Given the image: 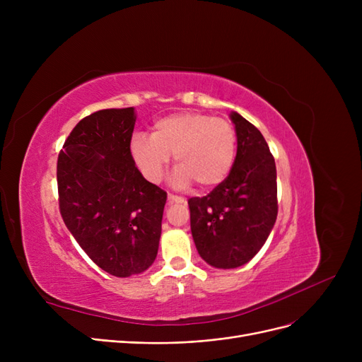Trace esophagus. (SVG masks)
<instances>
[{
    "label": "esophagus",
    "mask_w": 362,
    "mask_h": 362,
    "mask_svg": "<svg viewBox=\"0 0 362 362\" xmlns=\"http://www.w3.org/2000/svg\"><path fill=\"white\" fill-rule=\"evenodd\" d=\"M168 202L170 204H183L185 199L182 197H177V195H173V194H168Z\"/></svg>",
    "instance_id": "1"
}]
</instances>
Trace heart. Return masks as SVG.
Here are the masks:
<instances>
[{
    "label": "heart",
    "instance_id": "1",
    "mask_svg": "<svg viewBox=\"0 0 362 362\" xmlns=\"http://www.w3.org/2000/svg\"><path fill=\"white\" fill-rule=\"evenodd\" d=\"M238 135L235 126L204 112L170 114L152 126L151 135L135 133L130 154L152 183L161 180L171 156L177 165L173 183L211 189L223 183L235 165Z\"/></svg>",
    "mask_w": 362,
    "mask_h": 362
}]
</instances>
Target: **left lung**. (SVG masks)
<instances>
[{
	"label": "left lung",
	"mask_w": 362,
	"mask_h": 362,
	"mask_svg": "<svg viewBox=\"0 0 362 362\" xmlns=\"http://www.w3.org/2000/svg\"><path fill=\"white\" fill-rule=\"evenodd\" d=\"M230 119L238 135L230 175L206 197L187 201L198 254L224 270L251 261L277 218V175L270 148L239 112L233 111Z\"/></svg>",
	"instance_id": "1"
}]
</instances>
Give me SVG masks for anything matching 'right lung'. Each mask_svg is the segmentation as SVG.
<instances>
[{"instance_id":"1","label":"right lung","mask_w":362,"mask_h":362,"mask_svg":"<svg viewBox=\"0 0 362 362\" xmlns=\"http://www.w3.org/2000/svg\"><path fill=\"white\" fill-rule=\"evenodd\" d=\"M135 108L100 110L70 132L57 161L60 213L100 269L116 277L154 262L167 194L130 154Z\"/></svg>"}]
</instances>
